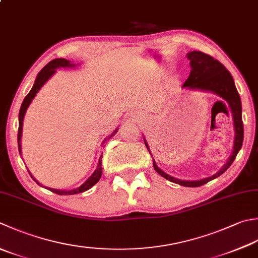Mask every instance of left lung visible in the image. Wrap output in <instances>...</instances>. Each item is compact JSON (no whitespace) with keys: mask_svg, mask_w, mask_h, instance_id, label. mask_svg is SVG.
<instances>
[{"mask_svg":"<svg viewBox=\"0 0 258 258\" xmlns=\"http://www.w3.org/2000/svg\"><path fill=\"white\" fill-rule=\"evenodd\" d=\"M188 59L190 60L191 72L188 79L185 80L182 87H186L189 89H200V90H207V92H213L217 94L219 97L223 98L227 104L229 105L231 109V114H233L234 119V126H235V142H234V151L233 154L219 172H217L215 175L209 176L203 180L197 181H183L174 179L169 174L164 173L158 165H156L155 161L153 160V166L156 172L160 175H162L166 180L171 181V182L178 183L180 185L184 186H200L205 183L209 182V181L218 178L220 174H223L225 171L229 168L231 163L234 162L237 154H238L239 150L243 145L244 140V125H243V118H241V102L239 94L237 92L236 86L234 83V79L231 77L230 73L225 68V66L219 62L218 60L215 59L211 55L204 53L201 51H191L188 54ZM220 102V100H219ZM144 143L146 149L149 150V145L144 140ZM151 153V152H150Z\"/></svg>","mask_w":258,"mask_h":258,"instance_id":"left-lung-1","label":"left lung"}]
</instances>
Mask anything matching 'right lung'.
<instances>
[{
    "label": "right lung",
    "instance_id": "obj_1",
    "mask_svg": "<svg viewBox=\"0 0 258 258\" xmlns=\"http://www.w3.org/2000/svg\"><path fill=\"white\" fill-rule=\"evenodd\" d=\"M72 66H75L73 63H70L69 60L67 59H62V58H58V59H53L51 61L48 62L47 64L44 66V67L41 69V72H40L37 76V79H35L34 85L32 89L30 90V93L25 96V98L23 99V103L21 105V108H20V112H19V130H18V146H19V152L21 153V136H22V124H23V118H24V114L27 112V108L29 107L30 103L32 102V99L37 93L39 92V89L42 87L44 85V83L47 82V80L51 77V76L55 73V69L57 68H66V67H72ZM117 132V130L115 131V132L108 136V139L112 138V136ZM102 158L103 155H100V159L98 161V164H97V168H96L95 172L92 174L90 178H88V180L84 182L82 185L79 186L77 189H73V190H69V191H64V190H57V189H51V188H48V190L52 191V192L60 195V196H67V195H76V194H80V192H84V191L88 190L92 188L93 185H95L96 183L98 182L100 176H102ZM29 174L31 175V173L29 172ZM32 176V175H31ZM32 179L37 182L38 184H40L37 180H35L33 176ZM42 186V185H41Z\"/></svg>",
    "mask_w": 258,
    "mask_h": 258
}]
</instances>
